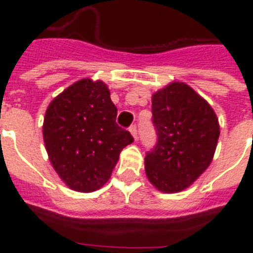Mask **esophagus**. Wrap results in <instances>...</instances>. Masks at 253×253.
Wrapping results in <instances>:
<instances>
[{"label": "esophagus", "instance_id": "34e87169", "mask_svg": "<svg viewBox=\"0 0 253 253\" xmlns=\"http://www.w3.org/2000/svg\"><path fill=\"white\" fill-rule=\"evenodd\" d=\"M130 132H131V135H132V137H134V139H137V138H138L137 126H131V127H130Z\"/></svg>", "mask_w": 253, "mask_h": 253}]
</instances>
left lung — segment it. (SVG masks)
I'll list each match as a JSON object with an SVG mask.
<instances>
[{"label": "left lung", "instance_id": "1", "mask_svg": "<svg viewBox=\"0 0 253 253\" xmlns=\"http://www.w3.org/2000/svg\"><path fill=\"white\" fill-rule=\"evenodd\" d=\"M152 112L159 138L145 157V172L161 192H180L211 164L219 138L218 118L201 94L179 81L153 93Z\"/></svg>", "mask_w": 253, "mask_h": 253}]
</instances>
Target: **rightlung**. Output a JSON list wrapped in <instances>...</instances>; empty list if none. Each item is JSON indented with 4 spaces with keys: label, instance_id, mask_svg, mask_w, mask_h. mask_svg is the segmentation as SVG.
Masks as SVG:
<instances>
[{
    "label": "right lung",
    "instance_id": "right-lung-1",
    "mask_svg": "<svg viewBox=\"0 0 253 253\" xmlns=\"http://www.w3.org/2000/svg\"><path fill=\"white\" fill-rule=\"evenodd\" d=\"M110 89L100 80L83 78L48 104L43 139L48 160L61 180L78 192L101 188L119 154L134 141L116 125Z\"/></svg>",
    "mask_w": 253,
    "mask_h": 253
}]
</instances>
